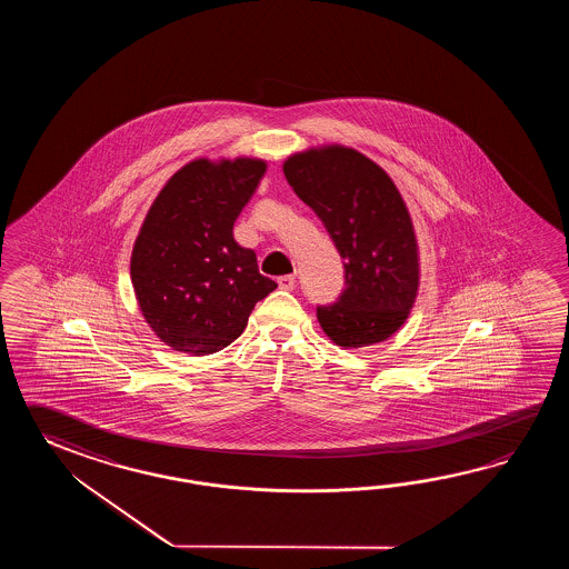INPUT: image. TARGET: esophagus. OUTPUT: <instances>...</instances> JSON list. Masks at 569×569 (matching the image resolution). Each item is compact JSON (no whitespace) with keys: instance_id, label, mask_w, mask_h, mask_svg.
Segmentation results:
<instances>
[{"instance_id":"34e87169","label":"esophagus","mask_w":569,"mask_h":569,"mask_svg":"<svg viewBox=\"0 0 569 569\" xmlns=\"http://www.w3.org/2000/svg\"><path fill=\"white\" fill-rule=\"evenodd\" d=\"M279 287L282 290H292L295 289V277L292 274H287V277H279Z\"/></svg>"}]
</instances>
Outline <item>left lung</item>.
Segmentation results:
<instances>
[{"instance_id":"left-lung-1","label":"left lung","mask_w":569,"mask_h":569,"mask_svg":"<svg viewBox=\"0 0 569 569\" xmlns=\"http://www.w3.org/2000/svg\"><path fill=\"white\" fill-rule=\"evenodd\" d=\"M282 170L343 258L346 289L317 309L327 338L358 350L397 333L417 301L421 264L411 213L387 170L341 144L295 152Z\"/></svg>"}]
</instances>
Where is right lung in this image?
Listing matches in <instances>:
<instances>
[{
	"mask_svg": "<svg viewBox=\"0 0 569 569\" xmlns=\"http://www.w3.org/2000/svg\"><path fill=\"white\" fill-rule=\"evenodd\" d=\"M268 164L262 158H194L170 177L133 242V295L162 343L191 356L240 338L254 305L277 289L233 223Z\"/></svg>",
	"mask_w": 569,
	"mask_h": 569,
	"instance_id": "right-lung-1",
	"label": "right lung"
}]
</instances>
